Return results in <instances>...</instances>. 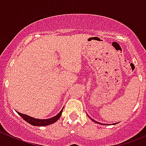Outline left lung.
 <instances>
[{
    "label": "left lung",
    "instance_id": "1",
    "mask_svg": "<svg viewBox=\"0 0 146 146\" xmlns=\"http://www.w3.org/2000/svg\"><path fill=\"white\" fill-rule=\"evenodd\" d=\"M88 117H89V116H88ZM90 117V119H91V120H92V121H94V122H95V123H99V124H103V123H99V122L96 121H95V120H94V119H92V118H91L90 117ZM113 124H115V123H113ZM107 125H108V124H107Z\"/></svg>",
    "mask_w": 146,
    "mask_h": 146
}]
</instances>
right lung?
<instances>
[{
	"label": "right lung",
	"instance_id": "1",
	"mask_svg": "<svg viewBox=\"0 0 146 146\" xmlns=\"http://www.w3.org/2000/svg\"><path fill=\"white\" fill-rule=\"evenodd\" d=\"M64 109V108H63ZM63 109L61 110V111L58 113L57 115H56L55 117H52V118L50 119H35L33 117H31L29 116L26 115V114H22L17 111V114L20 116L25 121L27 122V123H30L32 126H48V125L51 124V123H54L55 122H56L58 120V119L61 117V114H62Z\"/></svg>",
	"mask_w": 146,
	"mask_h": 146
}]
</instances>
